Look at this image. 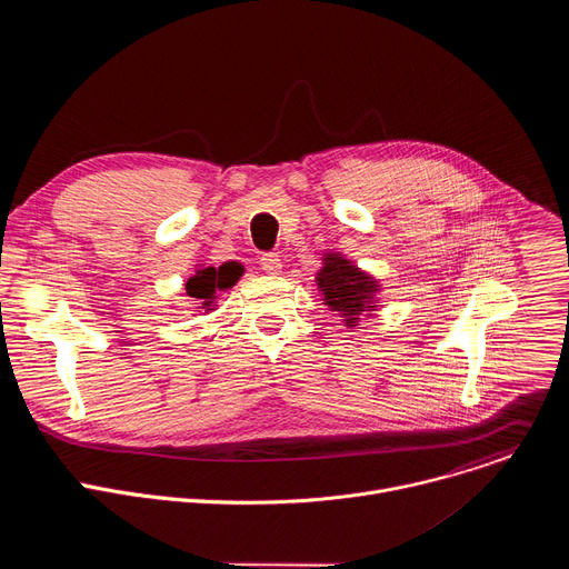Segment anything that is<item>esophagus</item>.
<instances>
[{
  "label": "esophagus",
  "instance_id": "esophagus-1",
  "mask_svg": "<svg viewBox=\"0 0 569 569\" xmlns=\"http://www.w3.org/2000/svg\"><path fill=\"white\" fill-rule=\"evenodd\" d=\"M281 259L279 254H263L261 257V268L268 272V274H279L281 272Z\"/></svg>",
  "mask_w": 569,
  "mask_h": 569
}]
</instances>
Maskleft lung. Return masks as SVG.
<instances>
[{"mask_svg": "<svg viewBox=\"0 0 569 569\" xmlns=\"http://www.w3.org/2000/svg\"><path fill=\"white\" fill-rule=\"evenodd\" d=\"M315 281L319 292L323 295L321 301L329 306V310L345 317L349 329L358 327V319L365 310H376L378 306V281L356 268L340 252L323 254V266L317 272Z\"/></svg>", "mask_w": 569, "mask_h": 569, "instance_id": "1", "label": "left lung"}]
</instances>
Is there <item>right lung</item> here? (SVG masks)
<instances>
[{
    "label": "right lung",
    "instance_id": "add662e5",
    "mask_svg": "<svg viewBox=\"0 0 569 569\" xmlns=\"http://www.w3.org/2000/svg\"><path fill=\"white\" fill-rule=\"evenodd\" d=\"M242 277V266L236 261L222 263L220 268L213 266H198L196 274L187 281V295L198 301V308L213 310L220 290L233 288Z\"/></svg>",
    "mask_w": 569,
    "mask_h": 569
}]
</instances>
